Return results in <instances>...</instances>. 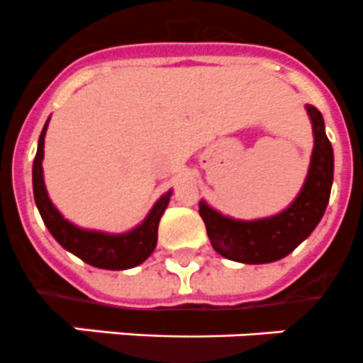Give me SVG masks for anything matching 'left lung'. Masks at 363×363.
Wrapping results in <instances>:
<instances>
[{
	"label": "left lung",
	"instance_id": "obj_1",
	"mask_svg": "<svg viewBox=\"0 0 363 363\" xmlns=\"http://www.w3.org/2000/svg\"><path fill=\"white\" fill-rule=\"evenodd\" d=\"M313 129V151L302 189L284 211L268 218L235 219L221 214L201 199L199 216L211 245L219 255L242 264H266L286 257L315 230L333 185V147L325 135L322 113L306 104Z\"/></svg>",
	"mask_w": 363,
	"mask_h": 363
}]
</instances>
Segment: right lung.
<instances>
[{"label":"right lung","mask_w":363,"mask_h":363,"mask_svg":"<svg viewBox=\"0 0 363 363\" xmlns=\"http://www.w3.org/2000/svg\"><path fill=\"white\" fill-rule=\"evenodd\" d=\"M46 121L41 136L38 142V152L32 167V185H34V199L38 211L45 221L46 228L53 239L69 254L77 255L88 264L102 270H129L142 264L149 255L155 252L158 241V225L164 216L169 201H171L172 189L156 199L151 211L131 230L122 234H109L102 230H89L73 225L65 218L57 207L52 203L45 185V172H43V158H45V136L48 129Z\"/></svg>","instance_id":"add662e5"}]
</instances>
